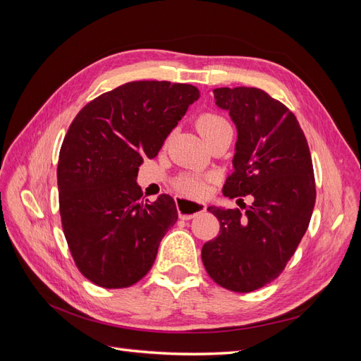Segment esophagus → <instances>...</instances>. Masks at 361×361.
<instances>
[{"label":"esophagus","mask_w":361,"mask_h":361,"mask_svg":"<svg viewBox=\"0 0 361 361\" xmlns=\"http://www.w3.org/2000/svg\"><path fill=\"white\" fill-rule=\"evenodd\" d=\"M176 204H178L179 216L182 218V220H191V218H194L197 214L206 211V203H202V202H194V200H188V199H178Z\"/></svg>","instance_id":"34e87169"}]
</instances>
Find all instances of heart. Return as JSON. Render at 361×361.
Instances as JSON below:
<instances>
[{"instance_id": "1", "label": "heart", "mask_w": 361, "mask_h": 361, "mask_svg": "<svg viewBox=\"0 0 361 361\" xmlns=\"http://www.w3.org/2000/svg\"><path fill=\"white\" fill-rule=\"evenodd\" d=\"M197 128L200 130V134L206 138L207 135L216 133L218 129L231 128V126H228V123L221 116L214 114V113H204L197 118ZM180 185L183 190H187L192 195H204L207 190H209V187H207V180L200 176H194V174L182 178Z\"/></svg>"}]
</instances>
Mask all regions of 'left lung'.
<instances>
[{"label": "left lung", "mask_w": 361, "mask_h": 361, "mask_svg": "<svg viewBox=\"0 0 361 361\" xmlns=\"http://www.w3.org/2000/svg\"><path fill=\"white\" fill-rule=\"evenodd\" d=\"M214 97L238 133L223 194H251L255 202L245 214L207 207L220 235L203 245L202 260L220 286L253 292L279 277L307 231L316 199L312 157L297 117L264 90L221 87Z\"/></svg>", "instance_id": "1"}]
</instances>
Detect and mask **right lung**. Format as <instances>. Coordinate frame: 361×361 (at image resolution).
I'll use <instances>...</instances> for the list:
<instances>
[{"label":"right lung","instance_id":"add662e5","mask_svg":"<svg viewBox=\"0 0 361 361\" xmlns=\"http://www.w3.org/2000/svg\"><path fill=\"white\" fill-rule=\"evenodd\" d=\"M199 97L190 84L133 81L73 118L59 157L60 215L75 264L94 285L128 288L154 265L178 209L169 194L143 199L138 167L158 155Z\"/></svg>","mask_w":361,"mask_h":361}]
</instances>
